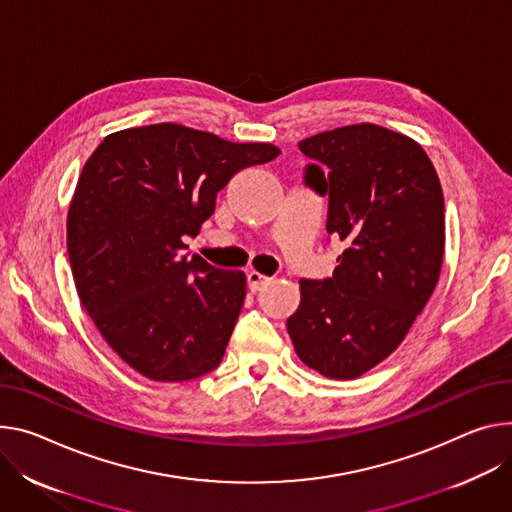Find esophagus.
I'll return each mask as SVG.
<instances>
[{
	"instance_id": "1",
	"label": "esophagus",
	"mask_w": 512,
	"mask_h": 512,
	"mask_svg": "<svg viewBox=\"0 0 512 512\" xmlns=\"http://www.w3.org/2000/svg\"><path fill=\"white\" fill-rule=\"evenodd\" d=\"M269 282H271V277H267V275H263V273H257V271H249V273H247V284H249V290H251V292L263 290Z\"/></svg>"
}]
</instances>
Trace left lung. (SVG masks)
<instances>
[{"label": "left lung", "instance_id": "8db88e82", "mask_svg": "<svg viewBox=\"0 0 512 512\" xmlns=\"http://www.w3.org/2000/svg\"><path fill=\"white\" fill-rule=\"evenodd\" d=\"M322 163L306 183L329 196L327 232L345 245L333 277L300 280L288 333L302 363L355 380L404 341L443 265L445 204L439 175L410 136L351 124L298 143Z\"/></svg>", "mask_w": 512, "mask_h": 512}]
</instances>
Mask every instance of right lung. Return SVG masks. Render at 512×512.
I'll list each match as a JSON object with an SVG mask.
<instances>
[{
	"instance_id": "obj_1",
	"label": "right lung",
	"mask_w": 512,
	"mask_h": 512,
	"mask_svg": "<svg viewBox=\"0 0 512 512\" xmlns=\"http://www.w3.org/2000/svg\"><path fill=\"white\" fill-rule=\"evenodd\" d=\"M181 124L108 134L85 161L67 214L79 300L114 353L155 382H185L224 355L247 294L243 271L181 255L237 171L275 159Z\"/></svg>"
}]
</instances>
